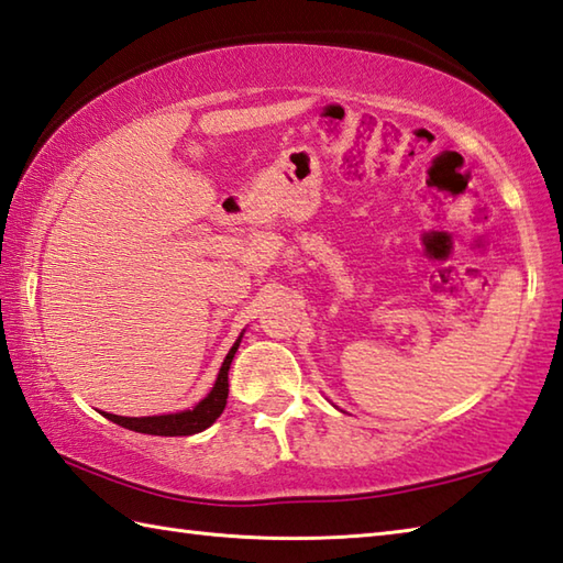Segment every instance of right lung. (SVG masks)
<instances>
[{"label":"right lung","instance_id":"right-lung-1","mask_svg":"<svg viewBox=\"0 0 563 563\" xmlns=\"http://www.w3.org/2000/svg\"><path fill=\"white\" fill-rule=\"evenodd\" d=\"M241 336L236 340V344L231 346L227 360H223L221 372L217 376V384H213L209 396L194 406L191 411L169 413V416H145V418H125V416H115V413H103V416L112 423H118L122 428H130V431H137V433H147V435H194V433H201L203 428H209L223 413V408H227L229 366L233 362V354H236V350H239Z\"/></svg>","mask_w":563,"mask_h":563}]
</instances>
